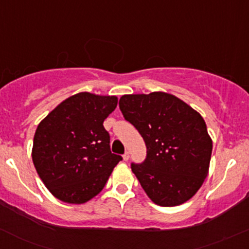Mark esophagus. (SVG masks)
<instances>
[{"mask_svg": "<svg viewBox=\"0 0 249 249\" xmlns=\"http://www.w3.org/2000/svg\"><path fill=\"white\" fill-rule=\"evenodd\" d=\"M123 159H124V161H127V160L130 159V153L129 152H125L124 155H123Z\"/></svg>", "mask_w": 249, "mask_h": 249, "instance_id": "obj_1", "label": "esophagus"}]
</instances>
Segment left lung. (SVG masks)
Here are the masks:
<instances>
[{
	"mask_svg": "<svg viewBox=\"0 0 249 249\" xmlns=\"http://www.w3.org/2000/svg\"><path fill=\"white\" fill-rule=\"evenodd\" d=\"M123 115L143 137L147 157L131 170L150 200L172 207L192 199L207 177L212 140L203 118L175 95H123Z\"/></svg>",
	"mask_w": 249,
	"mask_h": 249,
	"instance_id": "8db88e82",
	"label": "left lung"
}]
</instances>
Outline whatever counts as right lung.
Here are the masks:
<instances>
[{
	"mask_svg": "<svg viewBox=\"0 0 249 249\" xmlns=\"http://www.w3.org/2000/svg\"><path fill=\"white\" fill-rule=\"evenodd\" d=\"M117 96L79 92L69 97L37 126L32 161L56 199L84 203L96 196L123 159L113 154L104 122L115 109Z\"/></svg>",
	"mask_w": 249,
	"mask_h": 249,
	"instance_id": "right-lung-1",
	"label": "right lung"
}]
</instances>
